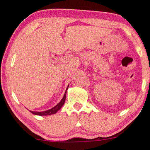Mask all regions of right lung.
<instances>
[{"label": "right lung", "mask_w": 150, "mask_h": 150, "mask_svg": "<svg viewBox=\"0 0 150 150\" xmlns=\"http://www.w3.org/2000/svg\"><path fill=\"white\" fill-rule=\"evenodd\" d=\"M68 87H67L66 90H65L64 96H63V99H62L61 101H60V102L58 103L56 106H55L54 107L51 108V109L47 110V111H40V112H38V111H30L32 113H33V114L38 115V116H48V115H51V114H54V113H56L58 111V110L61 109V108L63 106V104H64L65 101V98H66V92H67V89H68Z\"/></svg>", "instance_id": "add662e5"}]
</instances>
